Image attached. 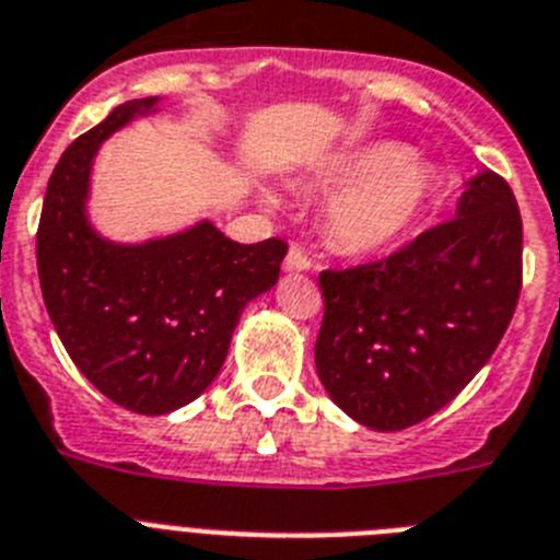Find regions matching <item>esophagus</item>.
I'll list each match as a JSON object with an SVG mask.
<instances>
[{"instance_id":"34e87169","label":"esophagus","mask_w":560,"mask_h":560,"mask_svg":"<svg viewBox=\"0 0 560 560\" xmlns=\"http://www.w3.org/2000/svg\"><path fill=\"white\" fill-rule=\"evenodd\" d=\"M310 267H313V261H310L307 253H304L302 247H290L288 258H284V270H288V272H307Z\"/></svg>"}]
</instances>
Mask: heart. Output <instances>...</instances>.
Listing matches in <instances>:
<instances>
[{
    "mask_svg": "<svg viewBox=\"0 0 560 560\" xmlns=\"http://www.w3.org/2000/svg\"><path fill=\"white\" fill-rule=\"evenodd\" d=\"M336 196L327 210V233L347 253H375L401 238L424 213L432 192L430 164L398 142H368L338 153L316 178ZM261 199L276 208L272 190Z\"/></svg>",
    "mask_w": 560,
    "mask_h": 560,
    "instance_id": "heart-1",
    "label": "heart"
}]
</instances>
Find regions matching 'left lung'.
<instances>
[{
    "instance_id": "1",
    "label": "left lung",
    "mask_w": 560,
    "mask_h": 560,
    "mask_svg": "<svg viewBox=\"0 0 560 560\" xmlns=\"http://www.w3.org/2000/svg\"><path fill=\"white\" fill-rule=\"evenodd\" d=\"M521 213L492 171L455 219L382 261L324 270L316 370L359 424L396 432L453 401L490 361L521 293Z\"/></svg>"
}]
</instances>
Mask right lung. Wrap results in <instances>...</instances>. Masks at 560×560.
Listing matches in <instances>:
<instances>
[{
  "instance_id": "right-lung-1",
  "label": "right lung",
  "mask_w": 560,
  "mask_h": 560,
  "mask_svg": "<svg viewBox=\"0 0 560 560\" xmlns=\"http://www.w3.org/2000/svg\"><path fill=\"white\" fill-rule=\"evenodd\" d=\"M159 102H125L65 150L36 233L42 299L65 350L102 396L139 416L178 410L213 384L242 310L279 281L288 256L281 238L230 242L210 219L139 244L93 228L98 148Z\"/></svg>"
}]
</instances>
